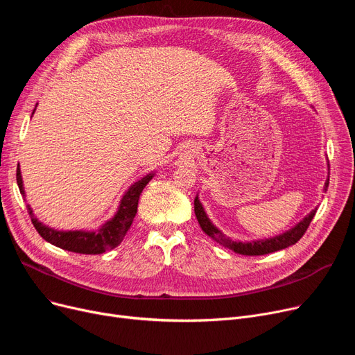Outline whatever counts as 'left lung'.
Listing matches in <instances>:
<instances>
[{
    "mask_svg": "<svg viewBox=\"0 0 355 355\" xmlns=\"http://www.w3.org/2000/svg\"><path fill=\"white\" fill-rule=\"evenodd\" d=\"M328 183H329V180H327V187H328ZM193 205H195V215H196V219H198L202 231H204L207 235H209V237L214 241H216L218 244H221V245H224L235 252H239V254H243V256H263V254H268V252H275V251H279V250H283L286 247L296 244L303 237V235H305L309 224L312 223V219L316 214V209L312 211L295 228H292L291 231L284 232L282 235H277V237H275V239L264 240V241H252V243H237V241H232L228 237H225L221 231H219L216 227H214V224L207 216L204 208H202L198 196L195 198Z\"/></svg>",
    "mask_w": 355,
    "mask_h": 355,
    "instance_id": "left-lung-1",
    "label": "left lung"
}]
</instances>
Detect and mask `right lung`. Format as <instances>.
I'll use <instances>...</instances> for the list:
<instances>
[{
  "mask_svg": "<svg viewBox=\"0 0 355 355\" xmlns=\"http://www.w3.org/2000/svg\"><path fill=\"white\" fill-rule=\"evenodd\" d=\"M153 175H147L139 182H136L128 189V192L123 196L120 208L116 215L101 227L96 232H85V231H56L43 225L37 221V218L33 215L31 208L27 205V212L31 218V223L35 225L40 237L47 243L53 244L59 248L79 252V254H103L107 250L115 248L124 239L125 232L132 224V219L137 214L139 198L143 192L146 184L151 180ZM17 184H19L20 193L24 196L23 180L20 167H17Z\"/></svg>",
  "mask_w": 355,
  "mask_h": 355,
  "instance_id": "right-lung-1",
  "label": "right lung"
}]
</instances>
